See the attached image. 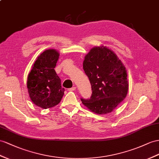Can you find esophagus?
Listing matches in <instances>:
<instances>
[{
    "instance_id": "34e87169",
    "label": "esophagus",
    "mask_w": 159,
    "mask_h": 159,
    "mask_svg": "<svg viewBox=\"0 0 159 159\" xmlns=\"http://www.w3.org/2000/svg\"><path fill=\"white\" fill-rule=\"evenodd\" d=\"M76 90V87H72V88L68 89V91H75Z\"/></svg>"
}]
</instances>
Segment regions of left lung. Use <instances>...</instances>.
Segmentation results:
<instances>
[{
  "label": "left lung",
  "mask_w": 159,
  "mask_h": 159,
  "mask_svg": "<svg viewBox=\"0 0 159 159\" xmlns=\"http://www.w3.org/2000/svg\"><path fill=\"white\" fill-rule=\"evenodd\" d=\"M83 70L91 85L89 99L80 98L84 106L98 114L111 112L128 91L125 67L111 50L95 47L85 56Z\"/></svg>",
  "instance_id": "1"
}]
</instances>
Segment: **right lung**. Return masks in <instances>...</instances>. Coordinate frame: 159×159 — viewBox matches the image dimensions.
Segmentation results:
<instances>
[{
  "label": "right lung",
  "mask_w": 159,
  "mask_h": 159,
  "mask_svg": "<svg viewBox=\"0 0 159 159\" xmlns=\"http://www.w3.org/2000/svg\"><path fill=\"white\" fill-rule=\"evenodd\" d=\"M59 54L55 50L43 52L35 61L28 75L27 88L33 103L48 109L58 105L64 95V89L54 70Z\"/></svg>",
  "instance_id": "obj_1"
}]
</instances>
